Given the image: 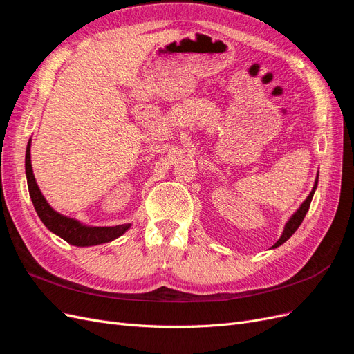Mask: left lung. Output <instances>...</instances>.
<instances>
[{
	"instance_id": "1",
	"label": "left lung",
	"mask_w": 354,
	"mask_h": 354,
	"mask_svg": "<svg viewBox=\"0 0 354 354\" xmlns=\"http://www.w3.org/2000/svg\"><path fill=\"white\" fill-rule=\"evenodd\" d=\"M316 187H317V177H316V181H315V186H313L312 192H310V195H308L307 199L301 203V207H299V208L292 214L291 218L288 220V223L285 224V229H283L282 236L279 238V241H277V242L272 246V248H277V246H281L283 242H286L289 238H291L292 234L295 233V230L299 227V224L303 223V220H304V217H306V214H307V211H308V208H310V202H312V199H313Z\"/></svg>"
}]
</instances>
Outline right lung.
I'll use <instances>...</instances> for the list:
<instances>
[{
    "label": "right lung",
    "instance_id": "right-lung-1",
    "mask_svg": "<svg viewBox=\"0 0 354 354\" xmlns=\"http://www.w3.org/2000/svg\"><path fill=\"white\" fill-rule=\"evenodd\" d=\"M25 169H26V180H28V189L29 195L34 203L35 211L41 221L46 224V227L53 232L62 239H65L68 243L75 246H93L111 242L116 238H120L131 224H120V226L113 227H93L85 226L75 218H69L66 216H62L57 211L50 207L47 199L42 196L41 190L37 185V180L32 171L30 164V140L26 147V156H25Z\"/></svg>",
    "mask_w": 354,
    "mask_h": 354
}]
</instances>
